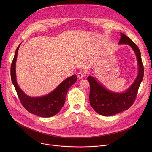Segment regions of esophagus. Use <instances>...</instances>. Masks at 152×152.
Wrapping results in <instances>:
<instances>
[{"mask_svg": "<svg viewBox=\"0 0 152 152\" xmlns=\"http://www.w3.org/2000/svg\"><path fill=\"white\" fill-rule=\"evenodd\" d=\"M84 75H85L84 72H79V73H77V77L79 78V79H82L83 77L84 76Z\"/></svg>", "mask_w": 152, "mask_h": 152, "instance_id": "esophagus-1", "label": "esophagus"}]
</instances>
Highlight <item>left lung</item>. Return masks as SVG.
<instances>
[{"label": "left lung", "mask_w": 152, "mask_h": 152, "mask_svg": "<svg viewBox=\"0 0 152 152\" xmlns=\"http://www.w3.org/2000/svg\"><path fill=\"white\" fill-rule=\"evenodd\" d=\"M120 35L119 44L129 45L136 54L139 68L138 74L132 85L124 93H121L107 90L93 76L87 78L90 85V104L95 111L103 116H111L128 110L134 103L140 83L143 79L144 67L138 47L125 34L120 33Z\"/></svg>", "instance_id": "8db88e82"}]
</instances>
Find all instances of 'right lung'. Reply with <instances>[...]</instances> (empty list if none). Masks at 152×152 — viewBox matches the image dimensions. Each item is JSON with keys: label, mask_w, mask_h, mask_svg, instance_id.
Returning a JSON list of instances; mask_svg holds the SVG:
<instances>
[{"label": "right lung", "mask_w": 152, "mask_h": 152, "mask_svg": "<svg viewBox=\"0 0 152 152\" xmlns=\"http://www.w3.org/2000/svg\"><path fill=\"white\" fill-rule=\"evenodd\" d=\"M17 47L11 67V77L18 97L25 109L30 113L41 117H50L59 112L64 105L66 97L70 86L77 80L76 75L65 79L49 94L39 97H32L25 94L18 86L15 74V63L18 50Z\"/></svg>", "instance_id": "1"}]
</instances>
